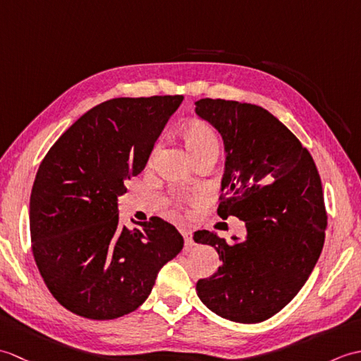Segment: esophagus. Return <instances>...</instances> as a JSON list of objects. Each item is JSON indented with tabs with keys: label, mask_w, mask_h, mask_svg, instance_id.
Wrapping results in <instances>:
<instances>
[{
	"label": "esophagus",
	"mask_w": 361,
	"mask_h": 361,
	"mask_svg": "<svg viewBox=\"0 0 361 361\" xmlns=\"http://www.w3.org/2000/svg\"><path fill=\"white\" fill-rule=\"evenodd\" d=\"M181 234H183V239H185V248L186 250L192 248L195 245L194 239H192V231H190V229H183Z\"/></svg>",
	"instance_id": "34e87169"
}]
</instances>
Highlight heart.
Here are the masks:
<instances>
[{
  "label": "heart",
  "mask_w": 361,
  "mask_h": 361,
  "mask_svg": "<svg viewBox=\"0 0 361 361\" xmlns=\"http://www.w3.org/2000/svg\"><path fill=\"white\" fill-rule=\"evenodd\" d=\"M183 141L190 157L202 155V153L216 152L219 153V140L214 130L203 121H192L183 128Z\"/></svg>",
  "instance_id": "obj_1"
}]
</instances>
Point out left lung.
I'll list each match as a JSON object with an SVG mask.
<instances>
[{
  "label": "left lung",
  "mask_w": 361,
  "mask_h": 361,
  "mask_svg": "<svg viewBox=\"0 0 361 361\" xmlns=\"http://www.w3.org/2000/svg\"><path fill=\"white\" fill-rule=\"evenodd\" d=\"M197 116L208 121L225 145V172L217 214L240 219L247 235L226 242L197 231L221 265L197 282L202 302L235 323H262L302 288L326 237L323 186L307 149L270 111L252 104L200 99Z\"/></svg>",
  "instance_id": "obj_1"
}]
</instances>
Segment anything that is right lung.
<instances>
[{"instance_id": "right-lung-1", "label": "right lung", "mask_w": 361, "mask_h": 361, "mask_svg": "<svg viewBox=\"0 0 361 361\" xmlns=\"http://www.w3.org/2000/svg\"><path fill=\"white\" fill-rule=\"evenodd\" d=\"M183 96L118 97L80 116L46 153L30 192V240L52 296L90 319L136 310L183 248L163 219L119 224L118 197L141 173Z\"/></svg>"}]
</instances>
